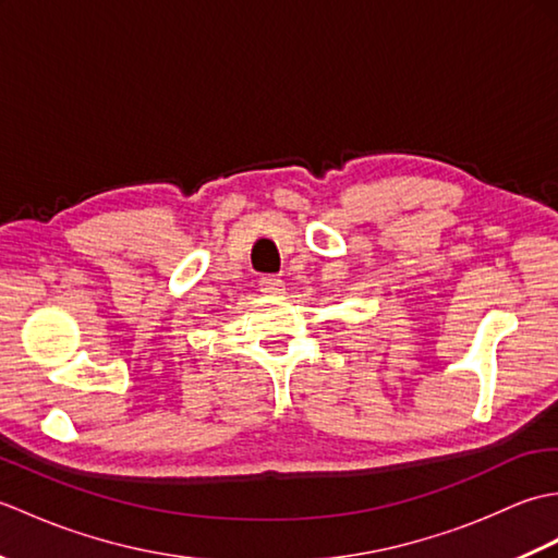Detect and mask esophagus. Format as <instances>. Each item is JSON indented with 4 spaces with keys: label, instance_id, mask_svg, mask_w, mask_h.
<instances>
[{
    "label": "esophagus",
    "instance_id": "1",
    "mask_svg": "<svg viewBox=\"0 0 558 558\" xmlns=\"http://www.w3.org/2000/svg\"><path fill=\"white\" fill-rule=\"evenodd\" d=\"M258 290L266 294H280L286 290V282H282L278 276H260L258 278Z\"/></svg>",
    "mask_w": 558,
    "mask_h": 558
}]
</instances>
